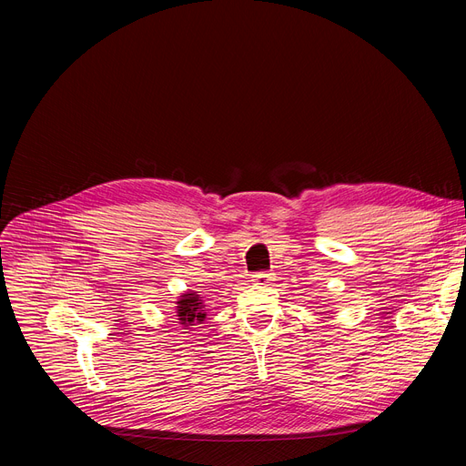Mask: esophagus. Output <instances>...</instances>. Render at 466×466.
Listing matches in <instances>:
<instances>
[{"instance_id": "obj_1", "label": "esophagus", "mask_w": 466, "mask_h": 466, "mask_svg": "<svg viewBox=\"0 0 466 466\" xmlns=\"http://www.w3.org/2000/svg\"><path fill=\"white\" fill-rule=\"evenodd\" d=\"M271 280H273V273L269 271H259L252 275V282H256L258 286H269Z\"/></svg>"}]
</instances>
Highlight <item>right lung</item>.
<instances>
[{"mask_svg":"<svg viewBox=\"0 0 466 466\" xmlns=\"http://www.w3.org/2000/svg\"><path fill=\"white\" fill-rule=\"evenodd\" d=\"M177 317H178V322L184 324V326H193L197 322H201L207 313L203 309V302H201V297L195 295V293H184L182 299L177 302Z\"/></svg>","mask_w":466,"mask_h":466,"instance_id":"add662e5","label":"right lung"}]
</instances>
